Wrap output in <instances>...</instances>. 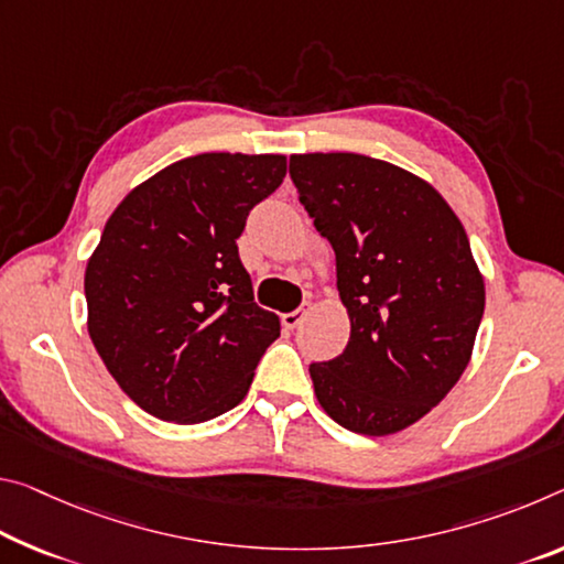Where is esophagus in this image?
Instances as JSON below:
<instances>
[{
	"label": "esophagus",
	"mask_w": 564,
	"mask_h": 564,
	"mask_svg": "<svg viewBox=\"0 0 564 564\" xmlns=\"http://www.w3.org/2000/svg\"><path fill=\"white\" fill-rule=\"evenodd\" d=\"M306 314H308L306 308H296V311H291V314H283L281 316V324L285 328H296V326H301V321L306 318Z\"/></svg>",
	"instance_id": "esophagus-1"
}]
</instances>
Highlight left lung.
<instances>
[{
  "label": "left lung",
  "mask_w": 564,
  "mask_h": 564,
  "mask_svg": "<svg viewBox=\"0 0 564 564\" xmlns=\"http://www.w3.org/2000/svg\"><path fill=\"white\" fill-rule=\"evenodd\" d=\"M303 208L336 253L351 321L341 356L311 364L318 404L348 432L387 436L419 422L467 369L485 279L440 191L356 153L291 155Z\"/></svg>",
  "instance_id": "left-lung-1"
}]
</instances>
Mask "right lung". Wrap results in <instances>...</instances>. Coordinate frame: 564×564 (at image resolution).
Listing matches in <instances>:
<instances>
[{"mask_svg":"<svg viewBox=\"0 0 564 564\" xmlns=\"http://www.w3.org/2000/svg\"><path fill=\"white\" fill-rule=\"evenodd\" d=\"M285 177V155L203 153L124 195L85 271L107 371L163 422L200 424L248 394L281 321L256 306L236 238Z\"/></svg>","mask_w":564,"mask_h":564,"instance_id":"1","label":"right lung"}]
</instances>
